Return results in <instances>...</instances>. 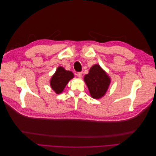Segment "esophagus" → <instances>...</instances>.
<instances>
[{"label":"esophagus","mask_w":156,"mask_h":156,"mask_svg":"<svg viewBox=\"0 0 156 156\" xmlns=\"http://www.w3.org/2000/svg\"><path fill=\"white\" fill-rule=\"evenodd\" d=\"M77 77L79 78H81L82 76H83V73L82 72H79V73H77Z\"/></svg>","instance_id":"1"}]
</instances>
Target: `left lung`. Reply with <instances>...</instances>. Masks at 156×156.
<instances>
[{
  "instance_id": "8db88e82",
  "label": "left lung",
  "mask_w": 156,
  "mask_h": 156,
  "mask_svg": "<svg viewBox=\"0 0 156 156\" xmlns=\"http://www.w3.org/2000/svg\"><path fill=\"white\" fill-rule=\"evenodd\" d=\"M84 81L92 98L100 99L105 95L111 82V77L99 64H94L88 74L84 75Z\"/></svg>"
}]
</instances>
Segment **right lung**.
I'll list each match as a JSON object with an SVG mask.
<instances>
[{"instance_id": "add662e5", "label": "right lung", "mask_w": 156, "mask_h": 156, "mask_svg": "<svg viewBox=\"0 0 156 156\" xmlns=\"http://www.w3.org/2000/svg\"><path fill=\"white\" fill-rule=\"evenodd\" d=\"M74 77L71 71L66 70L63 67L59 66L50 80V86L54 92L59 94L62 93L66 84Z\"/></svg>"}]
</instances>
